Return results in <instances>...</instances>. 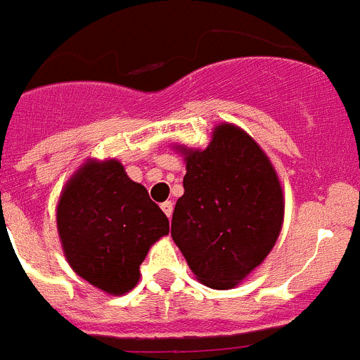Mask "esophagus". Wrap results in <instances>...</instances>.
I'll list each match as a JSON object with an SVG mask.
<instances>
[{
    "instance_id": "1",
    "label": "esophagus",
    "mask_w": 360,
    "mask_h": 360,
    "mask_svg": "<svg viewBox=\"0 0 360 360\" xmlns=\"http://www.w3.org/2000/svg\"><path fill=\"white\" fill-rule=\"evenodd\" d=\"M162 211L167 214V218H171V214H173V202L171 200L164 202V204H162Z\"/></svg>"
}]
</instances>
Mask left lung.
I'll return each instance as SVG.
<instances>
[{
  "mask_svg": "<svg viewBox=\"0 0 360 360\" xmlns=\"http://www.w3.org/2000/svg\"><path fill=\"white\" fill-rule=\"evenodd\" d=\"M184 195L174 205L171 236L202 284L233 288L275 245L284 198L275 169L250 134L214 129L204 150H187Z\"/></svg>",
  "mask_w": 360,
  "mask_h": 360,
  "instance_id": "1",
  "label": "left lung"
}]
</instances>
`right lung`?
Instances as JSON below:
<instances>
[{"label": "right lung", "instance_id": "add662e5", "mask_svg": "<svg viewBox=\"0 0 360 360\" xmlns=\"http://www.w3.org/2000/svg\"><path fill=\"white\" fill-rule=\"evenodd\" d=\"M58 233L70 268L110 295L133 290L140 264L169 220L116 160L87 162L58 204Z\"/></svg>", "mask_w": 360, "mask_h": 360}]
</instances>
